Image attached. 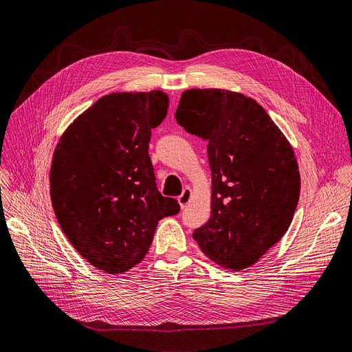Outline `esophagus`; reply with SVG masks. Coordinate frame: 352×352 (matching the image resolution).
<instances>
[{
	"label": "esophagus",
	"instance_id": "obj_1",
	"mask_svg": "<svg viewBox=\"0 0 352 352\" xmlns=\"http://www.w3.org/2000/svg\"><path fill=\"white\" fill-rule=\"evenodd\" d=\"M192 199V189L190 188H185L184 192H182V195L177 198V202L180 205V208H185Z\"/></svg>",
	"mask_w": 352,
	"mask_h": 352
}]
</instances>
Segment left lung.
<instances>
[{"label":"left lung","instance_id":"1","mask_svg":"<svg viewBox=\"0 0 352 352\" xmlns=\"http://www.w3.org/2000/svg\"><path fill=\"white\" fill-rule=\"evenodd\" d=\"M175 117L208 142L210 217L193 238L223 269H247L290 227L300 195L294 151L265 109L240 92L188 89Z\"/></svg>","mask_w":352,"mask_h":352}]
</instances>
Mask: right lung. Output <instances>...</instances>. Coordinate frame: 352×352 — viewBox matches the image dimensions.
Masks as SVG:
<instances>
[{
	"label": "right lung",
	"mask_w": 352,
	"mask_h": 352,
	"mask_svg": "<svg viewBox=\"0 0 352 352\" xmlns=\"http://www.w3.org/2000/svg\"><path fill=\"white\" fill-rule=\"evenodd\" d=\"M163 91L114 92L60 135L50 167L54 215L69 243L98 270L129 272L151 245L176 199L156 188L148 143L167 116Z\"/></svg>",
	"instance_id": "obj_1"
}]
</instances>
